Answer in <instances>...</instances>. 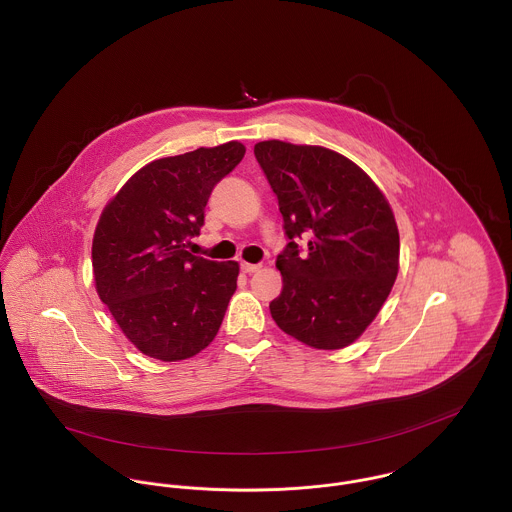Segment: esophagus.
Instances as JSON below:
<instances>
[{
	"label": "esophagus",
	"instance_id": "esophagus-1",
	"mask_svg": "<svg viewBox=\"0 0 512 512\" xmlns=\"http://www.w3.org/2000/svg\"><path fill=\"white\" fill-rule=\"evenodd\" d=\"M262 266L260 264H248V262H240V270L244 272V274H254V272H258Z\"/></svg>",
	"mask_w": 512,
	"mask_h": 512
}]
</instances>
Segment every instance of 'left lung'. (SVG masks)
<instances>
[{
  "mask_svg": "<svg viewBox=\"0 0 512 512\" xmlns=\"http://www.w3.org/2000/svg\"><path fill=\"white\" fill-rule=\"evenodd\" d=\"M254 155L290 240L276 260L284 288L270 303L272 319L313 349H343L365 333L396 282L394 213L365 171L333 149L268 140Z\"/></svg>",
  "mask_w": 512,
  "mask_h": 512,
  "instance_id": "8db88e82",
  "label": "left lung"
}]
</instances>
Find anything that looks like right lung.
Here are the masks:
<instances>
[{
    "label": "right lung",
    "instance_id": "add662e5",
    "mask_svg": "<svg viewBox=\"0 0 512 512\" xmlns=\"http://www.w3.org/2000/svg\"><path fill=\"white\" fill-rule=\"evenodd\" d=\"M244 153L240 142H228L155 159L100 215L92 238L96 292L151 359L195 357L219 333L238 262L193 256L185 246L201 232L215 185Z\"/></svg>",
    "mask_w": 512,
    "mask_h": 512
}]
</instances>
